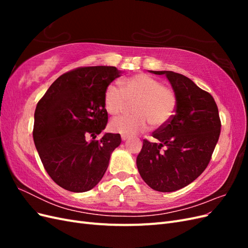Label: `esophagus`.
Instances as JSON below:
<instances>
[{"mask_svg":"<svg viewBox=\"0 0 248 248\" xmlns=\"http://www.w3.org/2000/svg\"><path fill=\"white\" fill-rule=\"evenodd\" d=\"M128 140V137H125V136H122V140L123 141H125V140Z\"/></svg>","mask_w":248,"mask_h":248,"instance_id":"esophagus-1","label":"esophagus"}]
</instances>
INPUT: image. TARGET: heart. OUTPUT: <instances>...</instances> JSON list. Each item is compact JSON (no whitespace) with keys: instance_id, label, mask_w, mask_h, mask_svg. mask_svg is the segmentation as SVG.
<instances>
[{"instance_id":"b5f03b06","label":"heart","mask_w":248,"mask_h":248,"mask_svg":"<svg viewBox=\"0 0 248 248\" xmlns=\"http://www.w3.org/2000/svg\"><path fill=\"white\" fill-rule=\"evenodd\" d=\"M134 116H122L112 119L109 128L112 132L132 137L153 127H162L174 116L177 108V96L169 87L149 74L138 73L122 81V88L109 85L106 89L103 103L110 115L121 114L127 101H136Z\"/></svg>"}]
</instances>
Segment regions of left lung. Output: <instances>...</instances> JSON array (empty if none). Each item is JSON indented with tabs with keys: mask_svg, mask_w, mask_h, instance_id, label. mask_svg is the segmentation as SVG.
Here are the masks:
<instances>
[{
	"mask_svg": "<svg viewBox=\"0 0 248 248\" xmlns=\"http://www.w3.org/2000/svg\"><path fill=\"white\" fill-rule=\"evenodd\" d=\"M150 72L167 77L177 96V108L170 121L153 132L159 142L142 141L137 166L152 189L171 192L190 184L205 170L218 141L221 123L211 94L190 78L172 71Z\"/></svg>",
	"mask_w": 248,
	"mask_h": 248,
	"instance_id": "1",
	"label": "left lung"
}]
</instances>
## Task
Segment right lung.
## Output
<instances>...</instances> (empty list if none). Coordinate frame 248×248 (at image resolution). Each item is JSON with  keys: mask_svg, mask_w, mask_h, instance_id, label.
Returning <instances> with one entry per match:
<instances>
[{"mask_svg": "<svg viewBox=\"0 0 248 248\" xmlns=\"http://www.w3.org/2000/svg\"><path fill=\"white\" fill-rule=\"evenodd\" d=\"M120 76L114 66L79 67L59 77L37 103L35 146L49 177L66 190L94 188L108 170L110 154L121 144L119 133L95 140L108 119L104 92Z\"/></svg>", "mask_w": 248, "mask_h": 248, "instance_id": "right-lung-1", "label": "right lung"}]
</instances>
